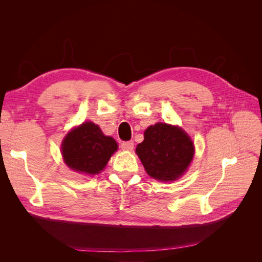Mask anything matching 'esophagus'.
<instances>
[{
  "label": "esophagus",
  "instance_id": "esophagus-1",
  "mask_svg": "<svg viewBox=\"0 0 262 262\" xmlns=\"http://www.w3.org/2000/svg\"><path fill=\"white\" fill-rule=\"evenodd\" d=\"M133 142L131 141H125V142H122L121 143V148L124 149V150H132L133 149Z\"/></svg>",
  "mask_w": 262,
  "mask_h": 262
}]
</instances>
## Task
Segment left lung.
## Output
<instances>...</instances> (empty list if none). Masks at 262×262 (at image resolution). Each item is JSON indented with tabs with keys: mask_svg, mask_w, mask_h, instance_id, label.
Here are the masks:
<instances>
[{
	"mask_svg": "<svg viewBox=\"0 0 262 262\" xmlns=\"http://www.w3.org/2000/svg\"><path fill=\"white\" fill-rule=\"evenodd\" d=\"M136 153L148 175L161 181H175L184 175L194 155L193 142L177 125L158 122L144 131Z\"/></svg>",
	"mask_w": 262,
	"mask_h": 262,
	"instance_id": "left-lung-1",
	"label": "left lung"
}]
</instances>
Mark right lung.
<instances>
[{
  "mask_svg": "<svg viewBox=\"0 0 262 262\" xmlns=\"http://www.w3.org/2000/svg\"><path fill=\"white\" fill-rule=\"evenodd\" d=\"M118 149L117 142L105 136L97 124L91 121L71 130L63 140V161L77 172L96 175L105 168Z\"/></svg>",
  "mask_w": 262,
  "mask_h": 262,
  "instance_id": "1",
  "label": "right lung"
}]
</instances>
